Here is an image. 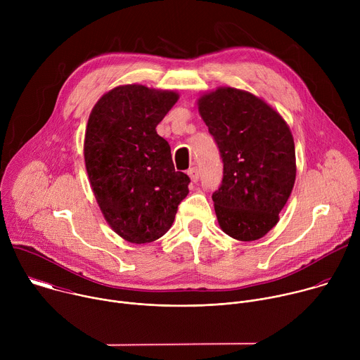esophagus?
Segmentation results:
<instances>
[{"mask_svg":"<svg viewBox=\"0 0 360 360\" xmlns=\"http://www.w3.org/2000/svg\"><path fill=\"white\" fill-rule=\"evenodd\" d=\"M188 175L193 182H196L199 179V169L196 167H192L188 169Z\"/></svg>","mask_w":360,"mask_h":360,"instance_id":"1","label":"esophagus"}]
</instances>
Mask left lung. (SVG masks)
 <instances>
[{
	"label": "left lung",
	"mask_w": 360,
	"mask_h": 360,
	"mask_svg": "<svg viewBox=\"0 0 360 360\" xmlns=\"http://www.w3.org/2000/svg\"><path fill=\"white\" fill-rule=\"evenodd\" d=\"M198 110L224 164L222 184L212 195L221 229L243 242L265 236L296 178L288 124L264 99L231 86L202 95Z\"/></svg>",
	"instance_id": "8db88e82"
}]
</instances>
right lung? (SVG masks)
Masks as SVG:
<instances>
[{"label":"right lung","instance_id":"right-lung-1","mask_svg":"<svg viewBox=\"0 0 360 360\" xmlns=\"http://www.w3.org/2000/svg\"><path fill=\"white\" fill-rule=\"evenodd\" d=\"M174 91L131 84L102 95L91 111L84 158L101 212L131 243H149L174 224L191 182L176 172L157 125L175 105Z\"/></svg>","mask_w":360,"mask_h":360}]
</instances>
